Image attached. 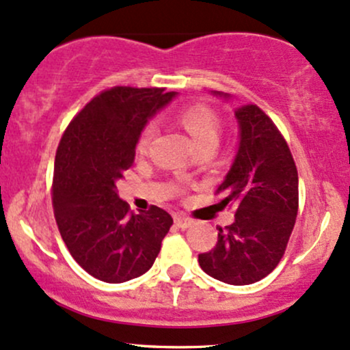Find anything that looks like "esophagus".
Here are the masks:
<instances>
[{"mask_svg": "<svg viewBox=\"0 0 350 350\" xmlns=\"http://www.w3.org/2000/svg\"><path fill=\"white\" fill-rule=\"evenodd\" d=\"M174 223L179 226V228L186 230L189 226L193 225V220L186 215H183V213H178V215H174Z\"/></svg>", "mask_w": 350, "mask_h": 350, "instance_id": "esophagus-1", "label": "esophagus"}]
</instances>
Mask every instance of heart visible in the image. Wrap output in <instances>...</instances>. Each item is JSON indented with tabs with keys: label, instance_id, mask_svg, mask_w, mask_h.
<instances>
[{
	"label": "heart",
	"instance_id": "1",
	"mask_svg": "<svg viewBox=\"0 0 350 350\" xmlns=\"http://www.w3.org/2000/svg\"><path fill=\"white\" fill-rule=\"evenodd\" d=\"M178 124L191 135L200 151L212 148L215 150L221 138V119L215 109L207 104H192L180 109L176 116ZM158 125L154 120L146 122L137 138V151L145 153L150 148L151 142L157 137Z\"/></svg>",
	"mask_w": 350,
	"mask_h": 350
}]
</instances>
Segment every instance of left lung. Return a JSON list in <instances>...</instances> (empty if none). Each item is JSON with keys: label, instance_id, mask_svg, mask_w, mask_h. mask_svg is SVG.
<instances>
[{"label": "left lung", "instance_id": "obj_1", "mask_svg": "<svg viewBox=\"0 0 350 350\" xmlns=\"http://www.w3.org/2000/svg\"><path fill=\"white\" fill-rule=\"evenodd\" d=\"M221 94V92H217ZM239 150L217 193L234 208V221L218 226L212 251L199 254L202 271L230 285L269 275L287 250L298 213V172L284 135L256 104L234 111Z\"/></svg>", "mask_w": 350, "mask_h": 350}]
</instances>
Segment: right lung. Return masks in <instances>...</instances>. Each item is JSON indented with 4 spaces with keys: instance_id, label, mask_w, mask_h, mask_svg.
Masks as SVG:
<instances>
[{
    "instance_id": "1",
    "label": "right lung",
    "mask_w": 350,
    "mask_h": 350,
    "mask_svg": "<svg viewBox=\"0 0 350 350\" xmlns=\"http://www.w3.org/2000/svg\"><path fill=\"white\" fill-rule=\"evenodd\" d=\"M174 94L164 88L113 86L73 117L58 143L52 183L58 231L79 266L107 284L148 271L172 225L157 205L130 212L116 184L132 167L148 117Z\"/></svg>"
}]
</instances>
